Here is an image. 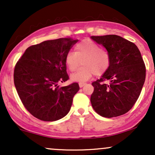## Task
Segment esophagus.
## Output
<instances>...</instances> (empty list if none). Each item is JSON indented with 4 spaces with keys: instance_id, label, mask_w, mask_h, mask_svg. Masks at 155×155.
Listing matches in <instances>:
<instances>
[{
    "instance_id": "esophagus-1",
    "label": "esophagus",
    "mask_w": 155,
    "mask_h": 155,
    "mask_svg": "<svg viewBox=\"0 0 155 155\" xmlns=\"http://www.w3.org/2000/svg\"><path fill=\"white\" fill-rule=\"evenodd\" d=\"M85 84H86V83H84V82H80V83L79 84V85L80 87H83L84 86Z\"/></svg>"
}]
</instances>
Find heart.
Returning a JSON list of instances; mask_svg holds the SVG:
<instances>
[{"instance_id":"1","label":"heart","mask_w":155,"mask_h":155,"mask_svg":"<svg viewBox=\"0 0 155 155\" xmlns=\"http://www.w3.org/2000/svg\"><path fill=\"white\" fill-rule=\"evenodd\" d=\"M81 61L82 67L71 75L74 81L84 82L94 74L100 76L109 68L110 54L107 51L101 49L100 46L90 39L84 40L75 47V52L69 51L65 56V63L71 71H74Z\"/></svg>"}]
</instances>
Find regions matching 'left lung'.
I'll return each mask as SVG.
<instances>
[{"label": "left lung", "mask_w": 155, "mask_h": 155, "mask_svg": "<svg viewBox=\"0 0 155 155\" xmlns=\"http://www.w3.org/2000/svg\"><path fill=\"white\" fill-rule=\"evenodd\" d=\"M106 48L111 63L94 87L90 101L98 114L111 118L124 114L139 97L146 78V67L137 46L117 35L91 36ZM108 81V84L104 81Z\"/></svg>", "instance_id": "1"}]
</instances>
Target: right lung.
<instances>
[{
    "instance_id": "add662e5",
    "label": "right lung",
    "mask_w": 155,
    "mask_h": 155,
    "mask_svg": "<svg viewBox=\"0 0 155 155\" xmlns=\"http://www.w3.org/2000/svg\"><path fill=\"white\" fill-rule=\"evenodd\" d=\"M78 41L61 38L31 46L16 64V90L26 109L38 120L56 121L70 111L79 84L61 87L58 84L69 79L65 56Z\"/></svg>"
}]
</instances>
